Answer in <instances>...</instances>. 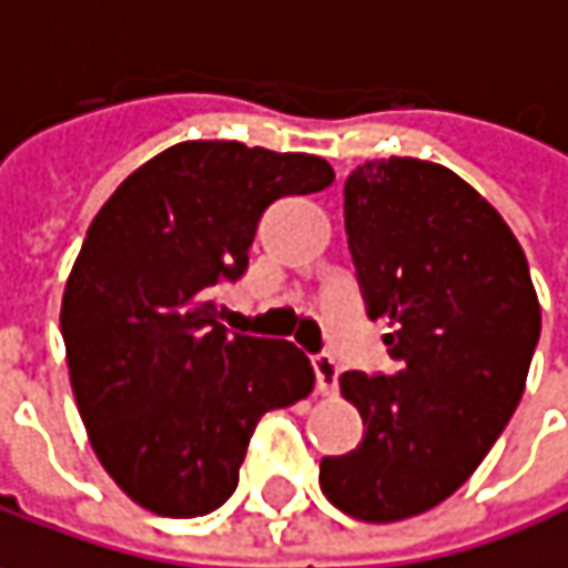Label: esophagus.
Returning <instances> with one entry per match:
<instances>
[{"label":"esophagus","mask_w":568,"mask_h":568,"mask_svg":"<svg viewBox=\"0 0 568 568\" xmlns=\"http://www.w3.org/2000/svg\"><path fill=\"white\" fill-rule=\"evenodd\" d=\"M314 375H317V394L333 397L336 394V378H339V365L331 356H314Z\"/></svg>","instance_id":"1"}]
</instances>
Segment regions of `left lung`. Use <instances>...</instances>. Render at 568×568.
I'll return each mask as SVG.
<instances>
[{"label": "left lung", "instance_id": "1", "mask_svg": "<svg viewBox=\"0 0 568 568\" xmlns=\"http://www.w3.org/2000/svg\"><path fill=\"white\" fill-rule=\"evenodd\" d=\"M343 212L400 372L339 378L365 438L321 460V489L349 518L390 525L445 503L489 455L525 394L540 302L506 219L445 164L365 161Z\"/></svg>", "mask_w": 568, "mask_h": 568}]
</instances>
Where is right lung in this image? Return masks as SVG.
<instances>
[{"label":"right lung","mask_w":568,"mask_h":568,"mask_svg":"<svg viewBox=\"0 0 568 568\" xmlns=\"http://www.w3.org/2000/svg\"><path fill=\"white\" fill-rule=\"evenodd\" d=\"M331 184L317 155L190 139L139 164L91 219L60 331L91 452L136 506L215 511L260 416L314 390L308 356L225 331L212 288L244 273L270 203Z\"/></svg>","instance_id":"right-lung-1"}]
</instances>
